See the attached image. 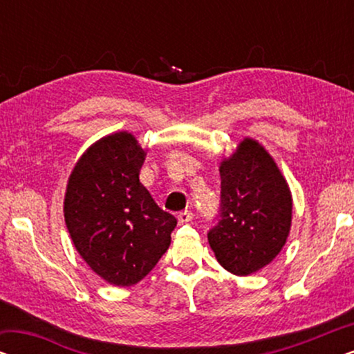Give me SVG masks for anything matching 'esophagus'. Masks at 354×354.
<instances>
[{
	"instance_id": "34e87169",
	"label": "esophagus",
	"mask_w": 354,
	"mask_h": 354,
	"mask_svg": "<svg viewBox=\"0 0 354 354\" xmlns=\"http://www.w3.org/2000/svg\"><path fill=\"white\" fill-rule=\"evenodd\" d=\"M178 219V224H188V222H192L193 219V212L192 211H182L180 214L177 216Z\"/></svg>"
}]
</instances>
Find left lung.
Wrapping results in <instances>:
<instances>
[{
	"instance_id": "obj_1",
	"label": "left lung",
	"mask_w": 354,
	"mask_h": 354,
	"mask_svg": "<svg viewBox=\"0 0 354 354\" xmlns=\"http://www.w3.org/2000/svg\"><path fill=\"white\" fill-rule=\"evenodd\" d=\"M221 221L207 234L225 270L250 275L272 263L292 229L287 178L258 140L245 137L219 164Z\"/></svg>"
}]
</instances>
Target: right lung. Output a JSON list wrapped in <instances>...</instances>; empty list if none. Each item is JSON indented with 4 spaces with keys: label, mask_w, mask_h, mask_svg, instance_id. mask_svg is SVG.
I'll return each instance as SVG.
<instances>
[{
    "label": "right lung",
    "mask_w": 354,
    "mask_h": 354,
    "mask_svg": "<svg viewBox=\"0 0 354 354\" xmlns=\"http://www.w3.org/2000/svg\"><path fill=\"white\" fill-rule=\"evenodd\" d=\"M147 151L130 132L90 145L67 180L64 221L77 253L114 287L151 272L171 245L177 219L140 182Z\"/></svg>",
    "instance_id": "obj_1"
}]
</instances>
